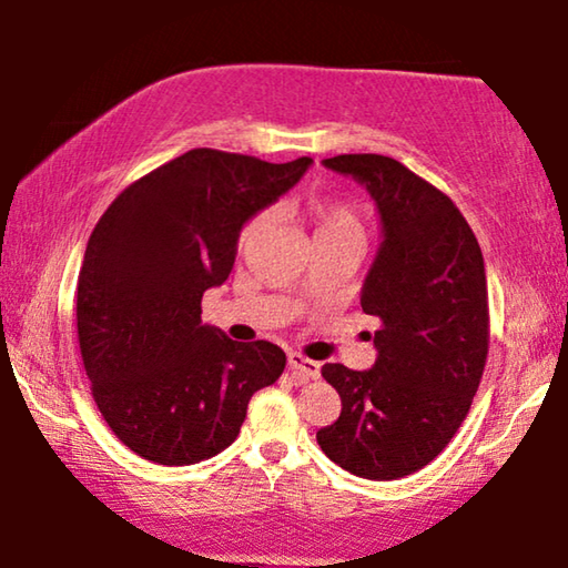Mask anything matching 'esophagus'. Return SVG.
<instances>
[{"mask_svg":"<svg viewBox=\"0 0 568 568\" xmlns=\"http://www.w3.org/2000/svg\"><path fill=\"white\" fill-rule=\"evenodd\" d=\"M287 367H291L295 375L306 377V379H316L321 375V365L316 359H308L303 357L301 352H291L287 354Z\"/></svg>","mask_w":568,"mask_h":568,"instance_id":"esophagus-1","label":"esophagus"}]
</instances>
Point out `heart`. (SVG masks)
<instances>
[{"label": "heart", "instance_id": "heart-1", "mask_svg": "<svg viewBox=\"0 0 568 568\" xmlns=\"http://www.w3.org/2000/svg\"><path fill=\"white\" fill-rule=\"evenodd\" d=\"M293 214L301 216L311 230V244L313 247H324V244H352L359 252L367 244V219L362 209L352 201L342 199H311L306 203H291ZM267 214H255L244 222L236 236V252L247 255L262 232L267 230Z\"/></svg>", "mask_w": 568, "mask_h": 568}]
</instances>
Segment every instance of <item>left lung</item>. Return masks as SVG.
<instances>
[{
	"mask_svg": "<svg viewBox=\"0 0 568 568\" xmlns=\"http://www.w3.org/2000/svg\"><path fill=\"white\" fill-rule=\"evenodd\" d=\"M375 199L383 244L362 311L379 318L372 369L324 365L342 416L316 442L338 467L365 479H397L434 462L477 395L489 349L485 260L454 201L385 155H336Z\"/></svg>",
	"mask_w": 568,
	"mask_h": 568,
	"instance_id": "8db88e82",
	"label": "left lung"
}]
</instances>
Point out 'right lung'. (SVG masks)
Returning a JSON list of instances; mask_svg holds the SVG:
<instances>
[{"instance_id":"right-lung-1","label":"right lung","mask_w":568,"mask_h":568,"mask_svg":"<svg viewBox=\"0 0 568 568\" xmlns=\"http://www.w3.org/2000/svg\"><path fill=\"white\" fill-rule=\"evenodd\" d=\"M311 163L189 150L126 185L91 232L75 293L83 369L142 459L183 467L224 452L250 397L283 375L281 346L201 324V298L230 277L244 222Z\"/></svg>"}]
</instances>
